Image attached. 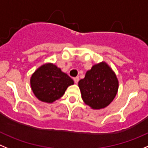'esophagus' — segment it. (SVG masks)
<instances>
[{
  "mask_svg": "<svg viewBox=\"0 0 148 148\" xmlns=\"http://www.w3.org/2000/svg\"><path fill=\"white\" fill-rule=\"evenodd\" d=\"M73 80H74V82H75V84H78V81H79V78H78V77H75V78H73Z\"/></svg>",
  "mask_w": 148,
  "mask_h": 148,
  "instance_id": "34e87169",
  "label": "esophagus"
}]
</instances>
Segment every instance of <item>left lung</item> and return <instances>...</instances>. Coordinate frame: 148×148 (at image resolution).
<instances>
[{
  "instance_id": "1",
  "label": "left lung",
  "mask_w": 148,
  "mask_h": 148,
  "mask_svg": "<svg viewBox=\"0 0 148 148\" xmlns=\"http://www.w3.org/2000/svg\"><path fill=\"white\" fill-rule=\"evenodd\" d=\"M83 101L93 110L108 107L119 90V80L115 72L105 62L95 64L87 70L84 78L78 81Z\"/></svg>"
}]
</instances>
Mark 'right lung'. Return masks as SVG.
I'll return each instance as SVG.
<instances>
[{"label":"right lung","mask_w":148,"mask_h":148,"mask_svg":"<svg viewBox=\"0 0 148 148\" xmlns=\"http://www.w3.org/2000/svg\"><path fill=\"white\" fill-rule=\"evenodd\" d=\"M74 81L67 73L51 62L40 65L30 77V86L38 99L52 103L60 99Z\"/></svg>","instance_id":"1"}]
</instances>
